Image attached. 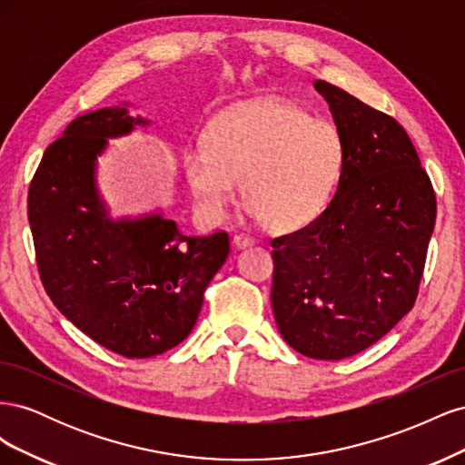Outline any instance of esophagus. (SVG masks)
Segmentation results:
<instances>
[{"label":"esophagus","instance_id":"obj_1","mask_svg":"<svg viewBox=\"0 0 465 465\" xmlns=\"http://www.w3.org/2000/svg\"><path fill=\"white\" fill-rule=\"evenodd\" d=\"M232 242H234L236 248H248V246L254 244V238L248 236V234H234Z\"/></svg>","mask_w":465,"mask_h":465}]
</instances>
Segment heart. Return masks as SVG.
<instances>
[{
    "instance_id": "heart-1",
    "label": "heart",
    "mask_w": 465,
    "mask_h": 465,
    "mask_svg": "<svg viewBox=\"0 0 465 465\" xmlns=\"http://www.w3.org/2000/svg\"><path fill=\"white\" fill-rule=\"evenodd\" d=\"M345 142L337 125L299 104L262 98L223 112L207 143L184 151L195 205L221 217L241 192L265 229L297 231L312 223L341 176Z\"/></svg>"
}]
</instances>
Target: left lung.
Here are the masks:
<instances>
[{
  "mask_svg": "<svg viewBox=\"0 0 465 465\" xmlns=\"http://www.w3.org/2000/svg\"><path fill=\"white\" fill-rule=\"evenodd\" d=\"M314 87L343 135L345 163L323 213L272 241V306L294 351L341 361L376 343L413 308L436 195L396 120L328 81Z\"/></svg>",
  "mask_w": 465,
  "mask_h": 465,
  "instance_id": "obj_1",
  "label": "left lung"
}]
</instances>
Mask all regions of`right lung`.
I'll return each instance as SVG.
<instances>
[{
	"instance_id": "right-lung-1",
	"label": "right lung",
	"mask_w": 465,
	"mask_h": 465,
	"mask_svg": "<svg viewBox=\"0 0 465 465\" xmlns=\"http://www.w3.org/2000/svg\"><path fill=\"white\" fill-rule=\"evenodd\" d=\"M147 124L125 106L89 112L45 151L29 188L42 285L55 308L98 345L149 359L184 341L229 234L184 236L163 215L112 221L94 182L108 137Z\"/></svg>"
}]
</instances>
